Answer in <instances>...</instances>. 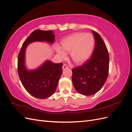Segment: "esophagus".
Segmentation results:
<instances>
[{
	"mask_svg": "<svg viewBox=\"0 0 132 132\" xmlns=\"http://www.w3.org/2000/svg\"><path fill=\"white\" fill-rule=\"evenodd\" d=\"M68 66L66 64H64L63 65V67H62V69L64 70V69H68Z\"/></svg>",
	"mask_w": 132,
	"mask_h": 132,
	"instance_id": "obj_1",
	"label": "esophagus"
}]
</instances>
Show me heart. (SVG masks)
Masks as SVG:
<instances>
[{"label":"heart","instance_id":"heart-1","mask_svg":"<svg viewBox=\"0 0 132 132\" xmlns=\"http://www.w3.org/2000/svg\"><path fill=\"white\" fill-rule=\"evenodd\" d=\"M94 44L95 39L91 34L75 33L64 39L61 43L63 50L57 47L56 51L61 59L66 58L65 51L70 52V56L73 61L76 63L80 64L85 62L90 57Z\"/></svg>","mask_w":132,"mask_h":132}]
</instances>
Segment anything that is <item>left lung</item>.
Instances as JSON below:
<instances>
[{
    "mask_svg": "<svg viewBox=\"0 0 132 132\" xmlns=\"http://www.w3.org/2000/svg\"><path fill=\"white\" fill-rule=\"evenodd\" d=\"M95 45L92 57L84 64L72 69L73 84L79 93L96 94L105 83L109 75V54L105 43L97 32L92 31Z\"/></svg>",
    "mask_w": 132,
    "mask_h": 132,
    "instance_id": "obj_1",
    "label": "left lung"
}]
</instances>
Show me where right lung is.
Wrapping results in <instances>:
<instances>
[{
    "mask_svg": "<svg viewBox=\"0 0 132 132\" xmlns=\"http://www.w3.org/2000/svg\"><path fill=\"white\" fill-rule=\"evenodd\" d=\"M54 39L55 35L52 30H36L23 43L19 53V77L26 91L35 97L47 98L54 93L62 73L63 64H55L47 61L36 69L27 70L25 64L26 48L31 43L39 41L52 44Z\"/></svg>",
    "mask_w": 132,
    "mask_h": 132,
    "instance_id": "add662e5",
    "label": "right lung"
}]
</instances>
